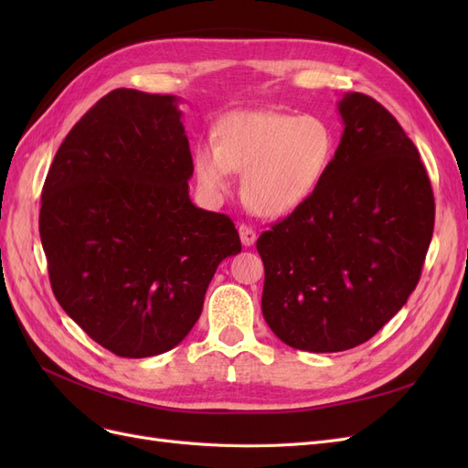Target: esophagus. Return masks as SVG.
Masks as SVG:
<instances>
[{"mask_svg":"<svg viewBox=\"0 0 468 468\" xmlns=\"http://www.w3.org/2000/svg\"><path fill=\"white\" fill-rule=\"evenodd\" d=\"M238 232H239V239H242V244L248 248V246H253L256 244V230L251 229V226H248V224H239V229H238Z\"/></svg>","mask_w":468,"mask_h":468,"instance_id":"1","label":"esophagus"}]
</instances>
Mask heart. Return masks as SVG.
<instances>
[{"label": "heart", "instance_id": "heart-1", "mask_svg": "<svg viewBox=\"0 0 468 468\" xmlns=\"http://www.w3.org/2000/svg\"><path fill=\"white\" fill-rule=\"evenodd\" d=\"M212 136L215 144L193 148L197 186L220 199L232 187V172L244 174V201L261 217H285L306 203L335 154V134L324 119L279 111L230 112Z\"/></svg>", "mask_w": 468, "mask_h": 468}]
</instances>
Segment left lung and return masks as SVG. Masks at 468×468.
<instances>
[{"instance_id":"1","label":"left lung","mask_w":468,"mask_h":468,"mask_svg":"<svg viewBox=\"0 0 468 468\" xmlns=\"http://www.w3.org/2000/svg\"><path fill=\"white\" fill-rule=\"evenodd\" d=\"M344 134L310 199L258 239L263 318L287 346L346 351L371 339L416 289L435 203L418 148L363 93L337 103Z\"/></svg>"}]
</instances>
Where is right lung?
<instances>
[{
	"mask_svg": "<svg viewBox=\"0 0 468 468\" xmlns=\"http://www.w3.org/2000/svg\"><path fill=\"white\" fill-rule=\"evenodd\" d=\"M176 95L107 93L68 133L42 187L38 230L56 301L119 357H152L199 320L234 222L195 207Z\"/></svg>",
	"mask_w": 468,
	"mask_h": 468,
	"instance_id": "add662e5",
	"label": "right lung"
}]
</instances>
